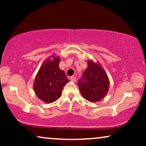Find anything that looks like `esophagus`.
I'll return each instance as SVG.
<instances>
[{
	"label": "esophagus",
	"mask_w": 146,
	"mask_h": 146,
	"mask_svg": "<svg viewBox=\"0 0 146 146\" xmlns=\"http://www.w3.org/2000/svg\"><path fill=\"white\" fill-rule=\"evenodd\" d=\"M70 80H71V82H75L76 81V78H75V77L72 76V77H71V78H70Z\"/></svg>",
	"instance_id": "34e87169"
}]
</instances>
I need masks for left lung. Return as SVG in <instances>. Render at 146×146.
Segmentation results:
<instances>
[{"label":"left lung","mask_w":146,"mask_h":146,"mask_svg":"<svg viewBox=\"0 0 146 146\" xmlns=\"http://www.w3.org/2000/svg\"><path fill=\"white\" fill-rule=\"evenodd\" d=\"M88 67L83 73L78 84L85 100L90 102H100L109 89V79L101 64L93 60L87 61Z\"/></svg>","instance_id":"8db88e82"}]
</instances>
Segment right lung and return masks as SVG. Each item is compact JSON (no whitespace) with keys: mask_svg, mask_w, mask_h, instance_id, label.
<instances>
[{"mask_svg":"<svg viewBox=\"0 0 146 146\" xmlns=\"http://www.w3.org/2000/svg\"><path fill=\"white\" fill-rule=\"evenodd\" d=\"M60 61L59 56H50L42 64L35 78L33 90L37 97L45 103L58 100L63 87L69 82L64 71L59 67Z\"/></svg>","mask_w":146,"mask_h":146,"instance_id":"obj_1","label":"right lung"}]
</instances>
